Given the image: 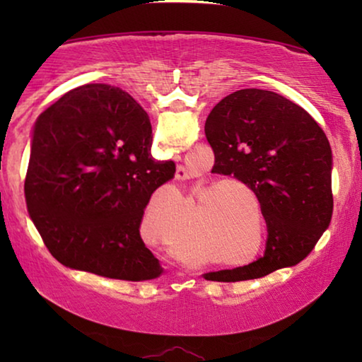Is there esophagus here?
Instances as JSON below:
<instances>
[{"mask_svg": "<svg viewBox=\"0 0 362 362\" xmlns=\"http://www.w3.org/2000/svg\"><path fill=\"white\" fill-rule=\"evenodd\" d=\"M176 177L177 180H186L187 177V170L185 166H177V170H176Z\"/></svg>", "mask_w": 362, "mask_h": 362, "instance_id": "obj_1", "label": "esophagus"}]
</instances>
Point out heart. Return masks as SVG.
Masks as SVG:
<instances>
[{"instance_id":"1","label":"heart","mask_w":362,"mask_h":362,"mask_svg":"<svg viewBox=\"0 0 362 362\" xmlns=\"http://www.w3.org/2000/svg\"><path fill=\"white\" fill-rule=\"evenodd\" d=\"M224 185H239V182L237 181H232V180H227V181H224ZM212 189H204V192H201V197H199V201H197V204H202V199H204V197L209 194ZM222 234H224V239L227 240H232V242H240L242 240V232H240V229H224V232H222ZM249 240H252V235L249 237Z\"/></svg>"}]
</instances>
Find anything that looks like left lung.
<instances>
[{
    "mask_svg": "<svg viewBox=\"0 0 362 362\" xmlns=\"http://www.w3.org/2000/svg\"><path fill=\"white\" fill-rule=\"evenodd\" d=\"M204 132L216 173L234 175L255 192L269 232L264 257L206 279H260L303 260L333 216V156L318 123L284 95L242 88L212 108Z\"/></svg>",
    "mask_w": 362,
    "mask_h": 362,
    "instance_id": "obj_1",
    "label": "left lung"
}]
</instances>
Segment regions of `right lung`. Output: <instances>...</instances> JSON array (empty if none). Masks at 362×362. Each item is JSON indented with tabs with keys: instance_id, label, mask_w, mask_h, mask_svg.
<instances>
[{
	"instance_id": "right-lung-1",
	"label": "right lung",
	"mask_w": 362,
	"mask_h": 362,
	"mask_svg": "<svg viewBox=\"0 0 362 362\" xmlns=\"http://www.w3.org/2000/svg\"><path fill=\"white\" fill-rule=\"evenodd\" d=\"M151 123L130 93L87 83L39 115L31 140L28 212L69 269L143 281L161 274L141 240L150 197L176 173L151 156Z\"/></svg>"
}]
</instances>
